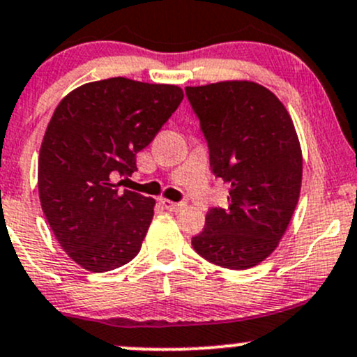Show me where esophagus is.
<instances>
[{
    "instance_id": "esophagus-1",
    "label": "esophagus",
    "mask_w": 357,
    "mask_h": 357,
    "mask_svg": "<svg viewBox=\"0 0 357 357\" xmlns=\"http://www.w3.org/2000/svg\"><path fill=\"white\" fill-rule=\"evenodd\" d=\"M162 205L167 210H171V212H179V210L185 207L183 202H171V200H166V198H162Z\"/></svg>"
}]
</instances>
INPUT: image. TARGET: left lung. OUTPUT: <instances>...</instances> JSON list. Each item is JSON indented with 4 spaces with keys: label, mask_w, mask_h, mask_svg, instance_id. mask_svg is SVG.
<instances>
[{
    "label": "left lung",
    "mask_w": 357,
    "mask_h": 357,
    "mask_svg": "<svg viewBox=\"0 0 357 357\" xmlns=\"http://www.w3.org/2000/svg\"><path fill=\"white\" fill-rule=\"evenodd\" d=\"M208 145L210 169L229 185V205L207 212L191 239L210 264L245 270L275 250L299 200L303 155L284 104L248 80L186 87Z\"/></svg>",
    "instance_id": "8db88e82"
}]
</instances>
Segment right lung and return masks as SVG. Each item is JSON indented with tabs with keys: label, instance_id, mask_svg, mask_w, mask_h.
Wrapping results in <instances>:
<instances>
[{
	"label": "right lung",
	"instance_id": "add662e5",
	"mask_svg": "<svg viewBox=\"0 0 357 357\" xmlns=\"http://www.w3.org/2000/svg\"><path fill=\"white\" fill-rule=\"evenodd\" d=\"M178 85L116 77L71 90L52 114L39 153V198L59 246L80 267L109 272L138 255L155 200L119 191L137 153L178 109Z\"/></svg>",
	"mask_w": 357,
	"mask_h": 357
}]
</instances>
